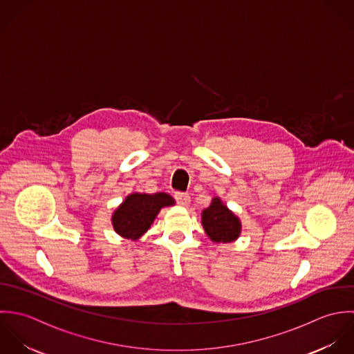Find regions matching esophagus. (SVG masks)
Listing matches in <instances>:
<instances>
[{
	"instance_id": "34e87169",
	"label": "esophagus",
	"mask_w": 354,
	"mask_h": 354,
	"mask_svg": "<svg viewBox=\"0 0 354 354\" xmlns=\"http://www.w3.org/2000/svg\"><path fill=\"white\" fill-rule=\"evenodd\" d=\"M175 200L179 205H187L190 203V196L187 193H183V192H176L175 193Z\"/></svg>"
}]
</instances>
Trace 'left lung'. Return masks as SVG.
<instances>
[{
    "label": "left lung",
    "mask_w": 354,
    "mask_h": 354,
    "mask_svg": "<svg viewBox=\"0 0 354 354\" xmlns=\"http://www.w3.org/2000/svg\"><path fill=\"white\" fill-rule=\"evenodd\" d=\"M203 225L213 242H232L239 236L241 223L218 198L203 212Z\"/></svg>",
    "instance_id": "obj_1"
}]
</instances>
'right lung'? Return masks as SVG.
<instances>
[{
  "label": "right lung",
  "instance_id": "1",
  "mask_svg": "<svg viewBox=\"0 0 354 354\" xmlns=\"http://www.w3.org/2000/svg\"><path fill=\"white\" fill-rule=\"evenodd\" d=\"M175 201L165 193L131 194L113 213V228L124 238L138 239L147 231L154 217L162 207L174 205Z\"/></svg>",
  "mask_w": 354,
  "mask_h": 354
}]
</instances>
